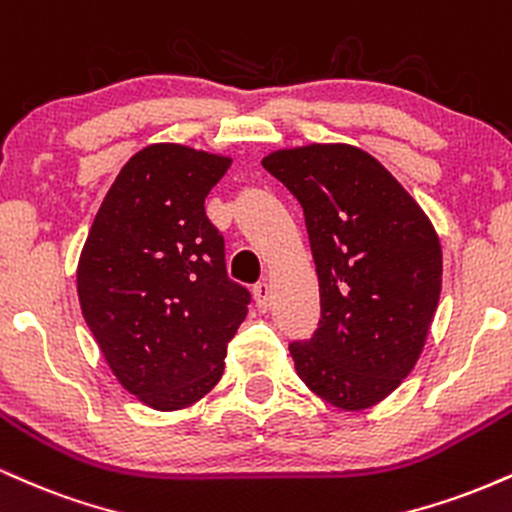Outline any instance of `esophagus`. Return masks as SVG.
Wrapping results in <instances>:
<instances>
[{"label":"esophagus","mask_w":512,"mask_h":512,"mask_svg":"<svg viewBox=\"0 0 512 512\" xmlns=\"http://www.w3.org/2000/svg\"><path fill=\"white\" fill-rule=\"evenodd\" d=\"M254 297H256L258 309L266 311L268 306H270V297H273V292H270L268 282H258V285L254 287Z\"/></svg>","instance_id":"1"}]
</instances>
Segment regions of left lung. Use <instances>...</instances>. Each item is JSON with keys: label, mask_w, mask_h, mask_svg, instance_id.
Here are the masks:
<instances>
[{"label": "left lung", "mask_w": 512, "mask_h": 512, "mask_svg": "<svg viewBox=\"0 0 512 512\" xmlns=\"http://www.w3.org/2000/svg\"><path fill=\"white\" fill-rule=\"evenodd\" d=\"M263 167L304 210L321 290L314 335L290 342L294 369L330 405L366 410L422 354L443 273L434 225L359 148L278 150Z\"/></svg>", "instance_id": "1"}]
</instances>
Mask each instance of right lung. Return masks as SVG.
<instances>
[{
	"instance_id": "1",
	"label": "right lung",
	"mask_w": 512,
	"mask_h": 512,
	"mask_svg": "<svg viewBox=\"0 0 512 512\" xmlns=\"http://www.w3.org/2000/svg\"><path fill=\"white\" fill-rule=\"evenodd\" d=\"M230 162L177 143L143 148L107 191L78 261L90 333L117 381L153 410L194 405L220 381L251 304L203 206Z\"/></svg>"
}]
</instances>
